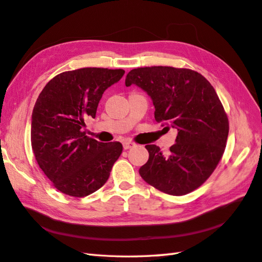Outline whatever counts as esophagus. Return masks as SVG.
Returning <instances> with one entry per match:
<instances>
[{"instance_id": "34e87169", "label": "esophagus", "mask_w": 262, "mask_h": 262, "mask_svg": "<svg viewBox=\"0 0 262 262\" xmlns=\"http://www.w3.org/2000/svg\"><path fill=\"white\" fill-rule=\"evenodd\" d=\"M134 146H135V144H134L133 142H125L124 143V149H130L133 148Z\"/></svg>"}]
</instances>
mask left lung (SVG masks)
I'll list each match as a JSON object with an SVG mask.
<instances>
[{
  "mask_svg": "<svg viewBox=\"0 0 262 262\" xmlns=\"http://www.w3.org/2000/svg\"><path fill=\"white\" fill-rule=\"evenodd\" d=\"M125 84L143 89L153 101L155 120L178 130L167 155L159 146H145L149 157L139 168L142 179L171 195H184L202 185L220 162L229 134L214 88L196 71L162 66L130 70Z\"/></svg>",
  "mask_w": 262,
  "mask_h": 262,
  "instance_id": "1",
  "label": "left lung"
}]
</instances>
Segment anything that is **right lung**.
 <instances>
[{
	"label": "right lung",
	"instance_id": "obj_1",
	"mask_svg": "<svg viewBox=\"0 0 262 262\" xmlns=\"http://www.w3.org/2000/svg\"><path fill=\"white\" fill-rule=\"evenodd\" d=\"M123 69L82 68L54 77L41 91L32 112L31 145L40 168L54 187L82 198L106 183L123 150L119 142L86 136L103 91L118 82Z\"/></svg>",
	"mask_w": 262,
	"mask_h": 262
}]
</instances>
